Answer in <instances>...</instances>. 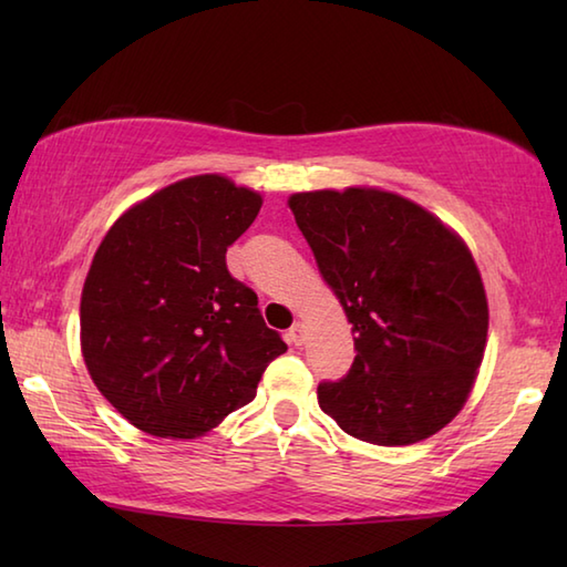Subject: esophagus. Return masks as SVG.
<instances>
[{
  "label": "esophagus",
  "instance_id": "obj_1",
  "mask_svg": "<svg viewBox=\"0 0 567 567\" xmlns=\"http://www.w3.org/2000/svg\"><path fill=\"white\" fill-rule=\"evenodd\" d=\"M287 341H290L292 346H302L305 341V323H292V329L287 331Z\"/></svg>",
  "mask_w": 567,
  "mask_h": 567
}]
</instances>
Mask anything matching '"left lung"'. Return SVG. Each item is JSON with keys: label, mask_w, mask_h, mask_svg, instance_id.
I'll return each mask as SVG.
<instances>
[{"label": "left lung", "mask_w": 567, "mask_h": 567, "mask_svg": "<svg viewBox=\"0 0 567 567\" xmlns=\"http://www.w3.org/2000/svg\"><path fill=\"white\" fill-rule=\"evenodd\" d=\"M290 209L355 333L353 365L319 384V406L368 443L433 436L463 409L487 343L467 246L392 192H299Z\"/></svg>", "instance_id": "left-lung-1"}]
</instances>
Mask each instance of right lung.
I'll return each mask as SVG.
<instances>
[{
	"label": "right lung",
	"instance_id": "obj_1",
	"mask_svg": "<svg viewBox=\"0 0 567 567\" xmlns=\"http://www.w3.org/2000/svg\"><path fill=\"white\" fill-rule=\"evenodd\" d=\"M260 195L197 175L131 207L104 236L80 302L82 355L136 429L195 439L248 404L277 355L258 295L226 268Z\"/></svg>",
	"mask_w": 567,
	"mask_h": 567
}]
</instances>
